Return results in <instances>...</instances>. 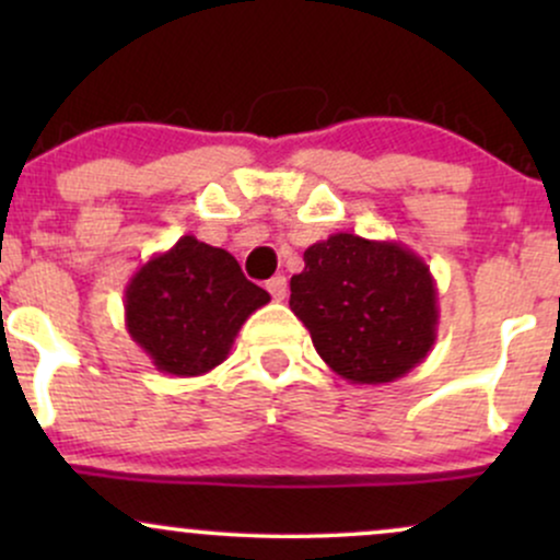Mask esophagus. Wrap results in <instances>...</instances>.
I'll return each mask as SVG.
<instances>
[{
  "label": "esophagus",
  "mask_w": 560,
  "mask_h": 560,
  "mask_svg": "<svg viewBox=\"0 0 560 560\" xmlns=\"http://www.w3.org/2000/svg\"><path fill=\"white\" fill-rule=\"evenodd\" d=\"M266 289H268V292H271V298H273V300H284V298H287V292H289V287H287V279H284V276H273V279L268 281V284H266Z\"/></svg>",
  "instance_id": "34e87169"
}]
</instances>
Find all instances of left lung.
I'll list each match as a JSON object with an SVG mask.
<instances>
[{
    "label": "left lung",
    "instance_id": "obj_1",
    "mask_svg": "<svg viewBox=\"0 0 560 560\" xmlns=\"http://www.w3.org/2000/svg\"><path fill=\"white\" fill-rule=\"evenodd\" d=\"M289 307L334 374L387 384L432 352L440 326L434 276L400 242L331 234L302 255Z\"/></svg>",
    "mask_w": 560,
    "mask_h": 560
}]
</instances>
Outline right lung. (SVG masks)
I'll list each match as a JSON object with an SVG mask.
<instances>
[{"label":"right lung","mask_w":560,"mask_h":560,"mask_svg":"<svg viewBox=\"0 0 560 560\" xmlns=\"http://www.w3.org/2000/svg\"><path fill=\"white\" fill-rule=\"evenodd\" d=\"M268 300L234 255L186 234L126 284V331L163 374L202 376L226 361L244 320Z\"/></svg>","instance_id":"add662e5"}]
</instances>
